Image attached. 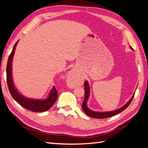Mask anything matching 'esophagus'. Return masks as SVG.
<instances>
[{
	"label": "esophagus",
	"mask_w": 148,
	"mask_h": 148,
	"mask_svg": "<svg viewBox=\"0 0 148 148\" xmlns=\"http://www.w3.org/2000/svg\"><path fill=\"white\" fill-rule=\"evenodd\" d=\"M68 79L69 82H70L72 84L77 82V80H78V75H77V71L75 70H72L69 72L68 75Z\"/></svg>",
	"instance_id": "obj_1"
}]
</instances>
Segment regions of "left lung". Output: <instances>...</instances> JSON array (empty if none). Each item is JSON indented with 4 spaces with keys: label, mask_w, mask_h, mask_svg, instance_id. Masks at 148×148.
Returning a JSON list of instances; mask_svg holds the SVG:
<instances>
[{
    "label": "left lung",
    "mask_w": 148,
    "mask_h": 148,
    "mask_svg": "<svg viewBox=\"0 0 148 148\" xmlns=\"http://www.w3.org/2000/svg\"><path fill=\"white\" fill-rule=\"evenodd\" d=\"M130 48L132 49V47ZM84 88H85V98H84V102L82 103V109L85 114H87L88 116L94 118V119H107V118L114 116L116 115V114L121 113V111H123L124 110H125L126 108L129 106V104L131 103V102H132L133 98L134 97V94L133 96L131 97V99L129 100V101L128 102L125 106L121 107V108H120V109L117 110L110 111V112H103V113L95 112V111H92L88 109L86 105L87 101L88 99V97H89V86H88V84L87 81H85L84 83Z\"/></svg>",
    "instance_id": "8db88e82"
}]
</instances>
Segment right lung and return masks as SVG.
<instances>
[{
  "mask_svg": "<svg viewBox=\"0 0 148 148\" xmlns=\"http://www.w3.org/2000/svg\"><path fill=\"white\" fill-rule=\"evenodd\" d=\"M18 42H16L14 45V47L12 49L11 53L10 54L8 60L7 67H6V75H7V84L9 90L11 93L12 97L18 104L21 105L22 107H23L26 109L34 111V112H42V111H47L50 109L52 106V105L56 101L58 98V90H56L55 87L52 88L49 96L47 99L45 100H34L27 99L18 93V92L16 90L14 84L12 82V74H11V65H12V60L13 55L14 53V50L16 46L17 45Z\"/></svg>",
  "mask_w": 148,
  "mask_h": 148,
  "instance_id": "add662e5",
  "label": "right lung"
}]
</instances>
